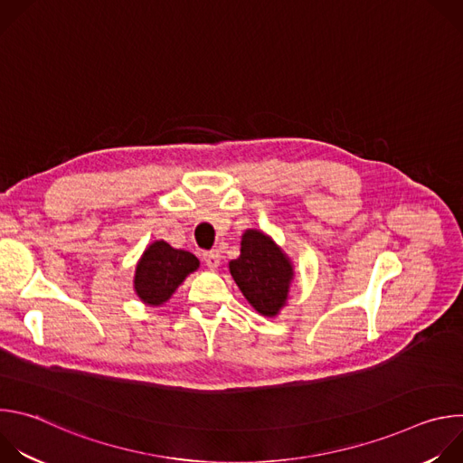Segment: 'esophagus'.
Masks as SVG:
<instances>
[{"instance_id":"esophagus-1","label":"esophagus","mask_w":463,"mask_h":463,"mask_svg":"<svg viewBox=\"0 0 463 463\" xmlns=\"http://www.w3.org/2000/svg\"><path fill=\"white\" fill-rule=\"evenodd\" d=\"M203 260H205V266H207L211 271H216V269L220 268L222 256H220V252H216V250H211V252H207V254L203 256Z\"/></svg>"}]
</instances>
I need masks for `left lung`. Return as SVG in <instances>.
Segmentation results:
<instances>
[{"mask_svg": "<svg viewBox=\"0 0 463 463\" xmlns=\"http://www.w3.org/2000/svg\"><path fill=\"white\" fill-rule=\"evenodd\" d=\"M229 271L260 315L273 318L286 307L295 280V266L269 234L247 229L241 234L240 256L229 261Z\"/></svg>", "mask_w": 463, "mask_h": 463, "instance_id": "8db88e82", "label": "left lung"}]
</instances>
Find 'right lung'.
<instances>
[{"label": "right lung", "mask_w": 463, "mask_h": 463, "mask_svg": "<svg viewBox=\"0 0 463 463\" xmlns=\"http://www.w3.org/2000/svg\"><path fill=\"white\" fill-rule=\"evenodd\" d=\"M197 269H200V260L192 252L174 249L165 240H156L145 249L137 261L134 291L145 306L159 307L168 302L184 279Z\"/></svg>", "instance_id": "right-lung-1"}]
</instances>
